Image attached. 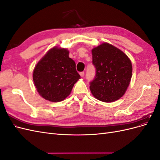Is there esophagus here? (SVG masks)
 <instances>
[{
  "label": "esophagus",
  "mask_w": 160,
  "mask_h": 160,
  "mask_svg": "<svg viewBox=\"0 0 160 160\" xmlns=\"http://www.w3.org/2000/svg\"><path fill=\"white\" fill-rule=\"evenodd\" d=\"M80 75H81V77H83V76H84V75H85V72L83 71V72H80Z\"/></svg>",
  "instance_id": "esophagus-1"
}]
</instances>
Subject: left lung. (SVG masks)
I'll use <instances>...</instances> for the list:
<instances>
[{
	"instance_id": "left-lung-1",
	"label": "left lung",
	"mask_w": 160,
	"mask_h": 160,
	"mask_svg": "<svg viewBox=\"0 0 160 160\" xmlns=\"http://www.w3.org/2000/svg\"><path fill=\"white\" fill-rule=\"evenodd\" d=\"M96 74L90 82L91 93L103 102H113L124 95L132 75V62L125 53L104 42L92 49Z\"/></svg>"
}]
</instances>
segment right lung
Returning a JSON list of instances; mask_svg holds the SVG:
<instances>
[{
  "label": "right lung",
  "instance_id": "right-lung-1",
  "mask_svg": "<svg viewBox=\"0 0 160 160\" xmlns=\"http://www.w3.org/2000/svg\"><path fill=\"white\" fill-rule=\"evenodd\" d=\"M33 81L38 93L46 100L59 102L68 96L81 76L66 49L53 47L35 67Z\"/></svg>",
  "mask_w": 160,
  "mask_h": 160
}]
</instances>
